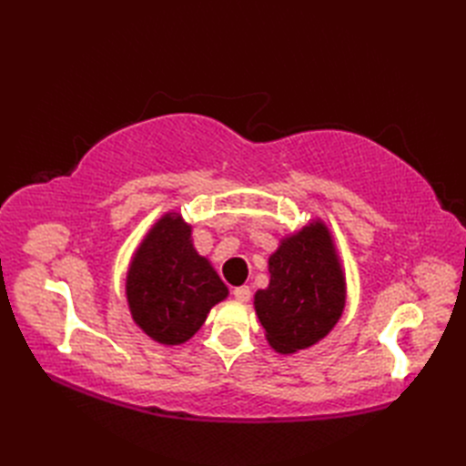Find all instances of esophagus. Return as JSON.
I'll return each instance as SVG.
<instances>
[{
	"label": "esophagus",
	"mask_w": 466,
	"mask_h": 466,
	"mask_svg": "<svg viewBox=\"0 0 466 466\" xmlns=\"http://www.w3.org/2000/svg\"><path fill=\"white\" fill-rule=\"evenodd\" d=\"M233 298H235L237 301H241V303L248 301V299H250V288H248V286L233 288Z\"/></svg>",
	"instance_id": "esophagus-1"
}]
</instances>
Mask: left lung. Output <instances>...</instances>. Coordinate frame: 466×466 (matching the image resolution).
Segmentation results:
<instances>
[{
	"instance_id": "1",
	"label": "left lung",
	"mask_w": 466,
	"mask_h": 466,
	"mask_svg": "<svg viewBox=\"0 0 466 466\" xmlns=\"http://www.w3.org/2000/svg\"><path fill=\"white\" fill-rule=\"evenodd\" d=\"M268 272L255 311L270 348L288 356L329 336L346 307V276L329 225L317 218L281 237Z\"/></svg>"
}]
</instances>
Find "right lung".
Segmentation results:
<instances>
[{"label":"right lung","mask_w":466,"mask_h":466,"mask_svg":"<svg viewBox=\"0 0 466 466\" xmlns=\"http://www.w3.org/2000/svg\"><path fill=\"white\" fill-rule=\"evenodd\" d=\"M229 289L192 243V225L167 211L142 238L126 272V301L153 342L178 346L200 330Z\"/></svg>","instance_id":"1"}]
</instances>
